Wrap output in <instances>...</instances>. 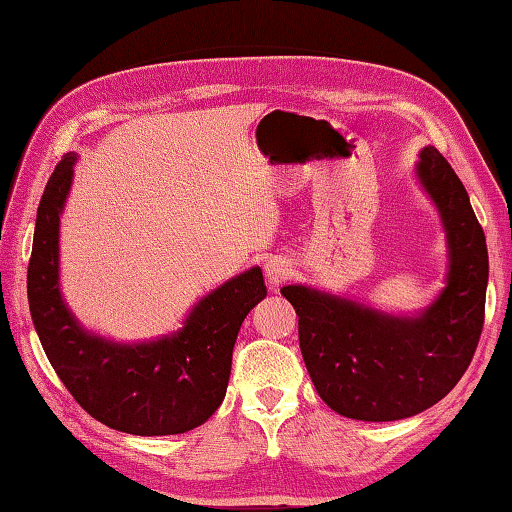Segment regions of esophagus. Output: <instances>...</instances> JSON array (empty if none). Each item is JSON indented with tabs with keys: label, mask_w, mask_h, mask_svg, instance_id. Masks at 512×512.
Wrapping results in <instances>:
<instances>
[{
	"label": "esophagus",
	"mask_w": 512,
	"mask_h": 512,
	"mask_svg": "<svg viewBox=\"0 0 512 512\" xmlns=\"http://www.w3.org/2000/svg\"><path fill=\"white\" fill-rule=\"evenodd\" d=\"M264 270H266L268 284L277 288L279 284H284L286 279H290L292 264L288 262L286 257H270L268 262H266V266H264Z\"/></svg>",
	"instance_id": "obj_1"
}]
</instances>
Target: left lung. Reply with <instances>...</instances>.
<instances>
[{"instance_id":"1","label":"left lung","mask_w":512,"mask_h":512,"mask_svg":"<svg viewBox=\"0 0 512 512\" xmlns=\"http://www.w3.org/2000/svg\"><path fill=\"white\" fill-rule=\"evenodd\" d=\"M418 176L442 213L451 270L440 299L418 319L387 317L323 292L281 288L299 317V345L325 405L365 422L402 420L458 385L484 328L488 250L464 184L438 149Z\"/></svg>"}]
</instances>
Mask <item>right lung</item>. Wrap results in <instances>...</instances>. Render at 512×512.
<instances>
[{
    "mask_svg": "<svg viewBox=\"0 0 512 512\" xmlns=\"http://www.w3.org/2000/svg\"><path fill=\"white\" fill-rule=\"evenodd\" d=\"M74 154L54 167L37 209L28 264V303L50 365L92 418L134 436H173L209 420L222 405L233 345L246 314L266 297L253 268L204 297L176 336L118 345L85 334L59 295V213Z\"/></svg>",
    "mask_w": 512,
    "mask_h": 512,
    "instance_id": "right-lung-1",
    "label": "right lung"
}]
</instances>
